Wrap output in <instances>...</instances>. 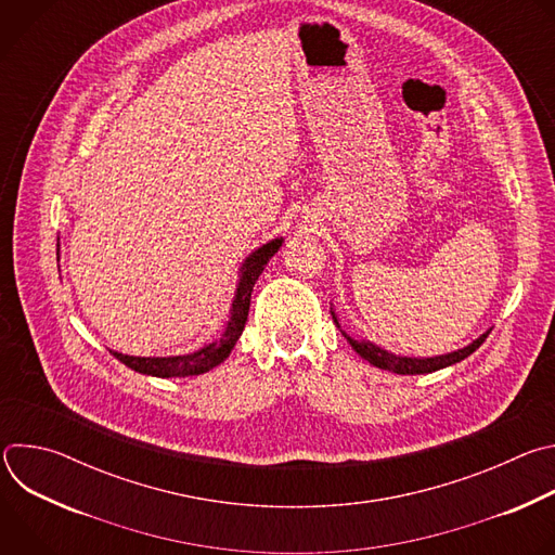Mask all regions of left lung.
Here are the masks:
<instances>
[{
    "mask_svg": "<svg viewBox=\"0 0 555 555\" xmlns=\"http://www.w3.org/2000/svg\"><path fill=\"white\" fill-rule=\"evenodd\" d=\"M334 315V323L340 327L338 319H336V311H332ZM343 332V330H340ZM490 332H486L483 336H479L477 340H472L467 347L463 349H456L452 353H443V356H433V358H411V356H395L382 347H377L375 343H369V340H356L351 338L347 332H343V336L347 338V343L353 347V351L364 358L366 362H371L373 366L377 369H384V371H390V373H398V375H424V373H433V371H439V369H446L450 364H456L461 360H465L469 353L477 351L486 338H488Z\"/></svg>",
    "mask_w": 555,
    "mask_h": 555,
    "instance_id": "obj_1",
    "label": "left lung"
}]
</instances>
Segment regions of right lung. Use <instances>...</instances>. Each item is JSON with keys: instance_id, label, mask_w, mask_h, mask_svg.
<instances>
[{"instance_id": "obj_1", "label": "right lung", "mask_w": 555, "mask_h": 555, "mask_svg": "<svg viewBox=\"0 0 555 555\" xmlns=\"http://www.w3.org/2000/svg\"><path fill=\"white\" fill-rule=\"evenodd\" d=\"M283 246V236L279 240H272L257 248L253 255L246 257L242 270H240V283H236L234 298L230 305V315L228 323L223 327V334L204 345L202 349L184 356H167V358H140V356H125L118 351H112L116 360L127 364L131 371L142 373V375H153V377H189V375H202L217 364H221L230 351L234 349L236 340H240L246 321H248V309H250V296L257 279L266 270L268 261L279 253ZM56 259H59V244H56Z\"/></svg>"}]
</instances>
